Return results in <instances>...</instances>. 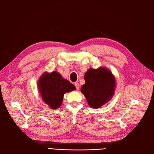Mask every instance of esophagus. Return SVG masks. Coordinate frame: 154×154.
Masks as SVG:
<instances>
[{"label": "esophagus", "mask_w": 154, "mask_h": 154, "mask_svg": "<svg viewBox=\"0 0 154 154\" xmlns=\"http://www.w3.org/2000/svg\"><path fill=\"white\" fill-rule=\"evenodd\" d=\"M74 85H75L76 89L79 90V88H80V84H79V83L75 82V83H74Z\"/></svg>", "instance_id": "obj_1"}]
</instances>
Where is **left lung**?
<instances>
[{"mask_svg": "<svg viewBox=\"0 0 154 154\" xmlns=\"http://www.w3.org/2000/svg\"><path fill=\"white\" fill-rule=\"evenodd\" d=\"M84 78L85 83L82 86L81 92L91 108H100L112 98L116 78L108 69L91 68L85 72Z\"/></svg>", "mask_w": 154, "mask_h": 154, "instance_id": "left-lung-1", "label": "left lung"}]
</instances>
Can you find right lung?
<instances>
[{"instance_id": "right-lung-1", "label": "right lung", "mask_w": 154, "mask_h": 154, "mask_svg": "<svg viewBox=\"0 0 154 154\" xmlns=\"http://www.w3.org/2000/svg\"><path fill=\"white\" fill-rule=\"evenodd\" d=\"M37 85L42 99L52 109H58L62 105L66 92L76 90L72 83L57 71L44 72L38 79Z\"/></svg>"}]
</instances>
